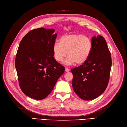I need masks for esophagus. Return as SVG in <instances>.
<instances>
[{
    "mask_svg": "<svg viewBox=\"0 0 127 127\" xmlns=\"http://www.w3.org/2000/svg\"><path fill=\"white\" fill-rule=\"evenodd\" d=\"M65 71H66V72L69 71V69L67 67H65Z\"/></svg>",
    "mask_w": 127,
    "mask_h": 127,
    "instance_id": "34e87169",
    "label": "esophagus"
}]
</instances>
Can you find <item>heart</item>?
Returning <instances> with one entry per match:
<instances>
[{"instance_id": "obj_1", "label": "heart", "mask_w": 127, "mask_h": 127, "mask_svg": "<svg viewBox=\"0 0 127 127\" xmlns=\"http://www.w3.org/2000/svg\"><path fill=\"white\" fill-rule=\"evenodd\" d=\"M93 48L91 39L81 34H71L62 36L59 43H55L52 47L53 57L56 61L61 62L68 57L64 63L72 65L76 62L82 64L89 58Z\"/></svg>"}]
</instances>
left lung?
<instances>
[{"mask_svg": "<svg viewBox=\"0 0 127 127\" xmlns=\"http://www.w3.org/2000/svg\"><path fill=\"white\" fill-rule=\"evenodd\" d=\"M92 42L93 48L88 60L71 69L73 89L84 100L94 99L104 92L112 65L111 53L104 37L99 35L93 36Z\"/></svg>", "mask_w": 127, "mask_h": 127, "instance_id": "1", "label": "left lung"}]
</instances>
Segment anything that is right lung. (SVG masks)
<instances>
[{
  "mask_svg": "<svg viewBox=\"0 0 127 127\" xmlns=\"http://www.w3.org/2000/svg\"><path fill=\"white\" fill-rule=\"evenodd\" d=\"M53 29L30 31L20 42L15 67L20 88L27 96L42 100L54 88L65 68L53 57L52 47L57 34Z\"/></svg>",
  "mask_w": 127,
  "mask_h": 127,
  "instance_id": "obj_1",
  "label": "right lung"
}]
</instances>
